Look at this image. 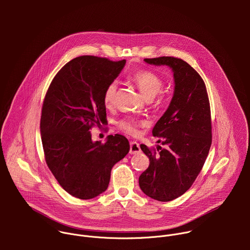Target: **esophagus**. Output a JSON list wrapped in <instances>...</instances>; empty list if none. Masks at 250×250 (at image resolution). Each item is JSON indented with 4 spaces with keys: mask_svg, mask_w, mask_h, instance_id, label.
Here are the masks:
<instances>
[{
    "mask_svg": "<svg viewBox=\"0 0 250 250\" xmlns=\"http://www.w3.org/2000/svg\"><path fill=\"white\" fill-rule=\"evenodd\" d=\"M141 151L139 145L137 144L136 141H131L130 142V148H129V153L130 154H136L139 153Z\"/></svg>",
    "mask_w": 250,
    "mask_h": 250,
    "instance_id": "esophagus-1",
    "label": "esophagus"
}]
</instances>
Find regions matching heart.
<instances>
[{"instance_id":"obj_1","label":"heart","mask_w":250,"mask_h":250,"mask_svg":"<svg viewBox=\"0 0 250 250\" xmlns=\"http://www.w3.org/2000/svg\"><path fill=\"white\" fill-rule=\"evenodd\" d=\"M132 81L138 87L141 95L146 100L154 98L163 87L162 78L150 70H140L131 76ZM118 81H112L105 87L103 95L104 104L106 106H111L114 104L115 97L118 90ZM144 125V123H141ZM118 126L125 132L134 135L137 133V123L130 119H124L118 123Z\"/></svg>"}]
</instances>
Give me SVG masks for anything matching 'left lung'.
Wrapping results in <instances>:
<instances>
[{"instance_id": "left-lung-1", "label": "left lung", "mask_w": 250, "mask_h": 250, "mask_svg": "<svg viewBox=\"0 0 250 250\" xmlns=\"http://www.w3.org/2000/svg\"><path fill=\"white\" fill-rule=\"evenodd\" d=\"M145 61L169 66L175 86L168 109L152 129L165 147L158 146L156 152L140 145L149 166L138 183L146 196L169 202L190 189L207 159L211 145L209 102L202 77L184 60L162 56Z\"/></svg>"}]
</instances>
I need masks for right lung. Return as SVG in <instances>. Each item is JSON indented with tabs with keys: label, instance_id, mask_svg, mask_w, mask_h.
Instances as JSON below:
<instances>
[{
	"label": "right lung",
	"instance_id": "1",
	"mask_svg": "<svg viewBox=\"0 0 250 250\" xmlns=\"http://www.w3.org/2000/svg\"><path fill=\"white\" fill-rule=\"evenodd\" d=\"M125 60L91 55L66 63L53 78L43 101L41 134L46 164L60 186L78 199H93L109 186L113 166L129 151L122 134L105 144L93 141L91 127L106 123L103 95Z\"/></svg>",
	"mask_w": 250,
	"mask_h": 250
}]
</instances>
